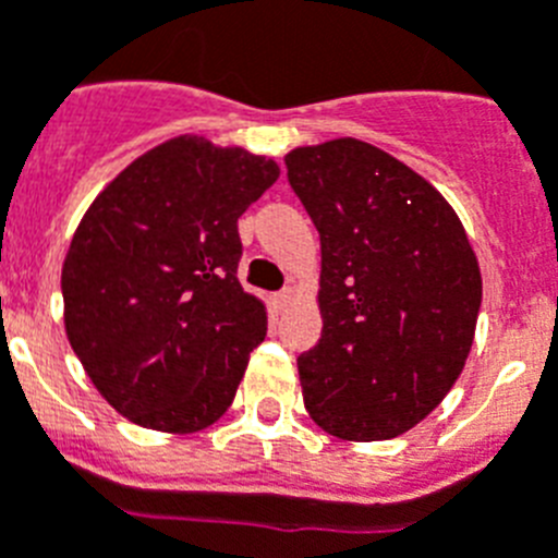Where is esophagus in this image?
I'll use <instances>...</instances> for the list:
<instances>
[{"label":"esophagus","mask_w":558,"mask_h":558,"mask_svg":"<svg viewBox=\"0 0 558 558\" xmlns=\"http://www.w3.org/2000/svg\"><path fill=\"white\" fill-rule=\"evenodd\" d=\"M290 299H293V290H290V288H284V290H279V293H274L276 310H284V306L290 304Z\"/></svg>","instance_id":"34e87169"}]
</instances>
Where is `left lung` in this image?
I'll return each mask as SVG.
<instances>
[{
	"mask_svg": "<svg viewBox=\"0 0 558 558\" xmlns=\"http://www.w3.org/2000/svg\"><path fill=\"white\" fill-rule=\"evenodd\" d=\"M320 234L324 331L299 356L304 407L354 442L409 432L462 373L482 270L451 204L371 143L337 137L284 157Z\"/></svg>",
	"mask_w": 558,
	"mask_h": 558,
	"instance_id": "8db88e82",
	"label": "left lung"
}]
</instances>
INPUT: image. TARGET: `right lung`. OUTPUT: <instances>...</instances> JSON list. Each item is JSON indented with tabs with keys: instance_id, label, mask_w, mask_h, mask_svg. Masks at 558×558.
<instances>
[{
	"instance_id": "obj_1",
	"label": "right lung",
	"mask_w": 558,
	"mask_h": 558,
	"mask_svg": "<svg viewBox=\"0 0 558 558\" xmlns=\"http://www.w3.org/2000/svg\"><path fill=\"white\" fill-rule=\"evenodd\" d=\"M276 179L268 157L179 135L126 166L76 227L65 335L137 426L202 432L232 403L268 331L263 301L238 282V218Z\"/></svg>"
}]
</instances>
